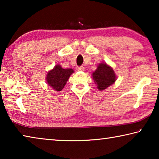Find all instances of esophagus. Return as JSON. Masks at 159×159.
I'll use <instances>...</instances> for the list:
<instances>
[{
  "label": "esophagus",
  "mask_w": 159,
  "mask_h": 159,
  "mask_svg": "<svg viewBox=\"0 0 159 159\" xmlns=\"http://www.w3.org/2000/svg\"><path fill=\"white\" fill-rule=\"evenodd\" d=\"M77 69H78V71H84L85 68L83 66H80Z\"/></svg>",
  "instance_id": "1"
}]
</instances>
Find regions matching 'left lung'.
<instances>
[{
  "mask_svg": "<svg viewBox=\"0 0 159 159\" xmlns=\"http://www.w3.org/2000/svg\"><path fill=\"white\" fill-rule=\"evenodd\" d=\"M92 75L98 89L100 91L107 89L110 85L114 84L116 80L114 69L106 63L99 64Z\"/></svg>",
  "mask_w": 159,
  "mask_h": 159,
  "instance_id": "8db88e82",
  "label": "left lung"
}]
</instances>
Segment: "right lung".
Segmentation results:
<instances>
[{"label": "right lung", "mask_w": 159, "mask_h": 159, "mask_svg": "<svg viewBox=\"0 0 159 159\" xmlns=\"http://www.w3.org/2000/svg\"><path fill=\"white\" fill-rule=\"evenodd\" d=\"M74 72L72 69H63L60 64H57L52 70L48 72L45 79L48 84L52 89L61 91Z\"/></svg>", "instance_id": "obj_1"}]
</instances>
